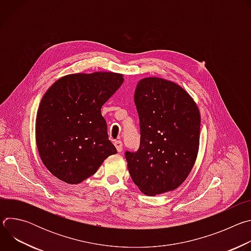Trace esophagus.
Instances as JSON below:
<instances>
[{
	"label": "esophagus",
	"mask_w": 251,
	"mask_h": 251,
	"mask_svg": "<svg viewBox=\"0 0 251 251\" xmlns=\"http://www.w3.org/2000/svg\"><path fill=\"white\" fill-rule=\"evenodd\" d=\"M114 145H115V147H116V149H117L118 152H121V151L123 150V144H122L121 141H119V140L115 141V142H114Z\"/></svg>",
	"instance_id": "esophagus-1"
}]
</instances>
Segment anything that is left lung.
I'll use <instances>...</instances> for the list:
<instances>
[{"label": "left lung", "mask_w": 251, "mask_h": 251, "mask_svg": "<svg viewBox=\"0 0 251 251\" xmlns=\"http://www.w3.org/2000/svg\"><path fill=\"white\" fill-rule=\"evenodd\" d=\"M134 101L140 120V147L126 151L134 184L147 196L180 187L199 152L201 115L189 93L160 77L141 79Z\"/></svg>", "instance_id": "1"}]
</instances>
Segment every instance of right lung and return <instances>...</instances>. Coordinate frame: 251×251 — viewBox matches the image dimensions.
Instances as JSON below:
<instances>
[{"mask_svg":"<svg viewBox=\"0 0 251 251\" xmlns=\"http://www.w3.org/2000/svg\"><path fill=\"white\" fill-rule=\"evenodd\" d=\"M123 81L115 73L75 74L59 78L45 93L35 120V141L44 165L60 181L79 184L117 153L101 107Z\"/></svg>","mask_w":251,"mask_h":251,"instance_id":"right-lung-1","label":"right lung"}]
</instances>
